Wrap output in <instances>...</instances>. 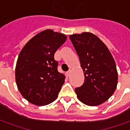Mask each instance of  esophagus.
I'll list each match as a JSON object with an SVG mask.
<instances>
[{"label":"esophagus","mask_w":130,"mask_h":130,"mask_svg":"<svg viewBox=\"0 0 130 130\" xmlns=\"http://www.w3.org/2000/svg\"><path fill=\"white\" fill-rule=\"evenodd\" d=\"M70 73H71V71H70V70H69V71H68V72H66V75H67V77L70 76Z\"/></svg>","instance_id":"obj_1"}]
</instances>
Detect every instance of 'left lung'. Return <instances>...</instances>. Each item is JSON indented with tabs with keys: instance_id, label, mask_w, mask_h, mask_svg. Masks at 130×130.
<instances>
[{
	"instance_id": "obj_1",
	"label": "left lung",
	"mask_w": 130,
	"mask_h": 130,
	"mask_svg": "<svg viewBox=\"0 0 130 130\" xmlns=\"http://www.w3.org/2000/svg\"><path fill=\"white\" fill-rule=\"evenodd\" d=\"M79 56L85 81L75 89L80 102L97 106L105 102L116 90L117 68L107 47L96 35L85 32L70 35Z\"/></svg>"
}]
</instances>
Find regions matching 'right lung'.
I'll return each mask as SVG.
<instances>
[{"instance_id":"1","label":"right lung","mask_w":130,"mask_h":130,"mask_svg":"<svg viewBox=\"0 0 130 130\" xmlns=\"http://www.w3.org/2000/svg\"><path fill=\"white\" fill-rule=\"evenodd\" d=\"M66 40L64 34L47 29L23 47L17 60L15 81L18 90L29 102L46 105L58 98L65 76L58 71L54 55Z\"/></svg>"}]
</instances>
